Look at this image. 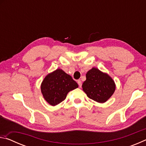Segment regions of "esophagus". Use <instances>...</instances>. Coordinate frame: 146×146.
<instances>
[{
	"label": "esophagus",
	"instance_id": "1",
	"mask_svg": "<svg viewBox=\"0 0 146 146\" xmlns=\"http://www.w3.org/2000/svg\"><path fill=\"white\" fill-rule=\"evenodd\" d=\"M77 83H78V84L79 86V87L81 88V86H82V82H81V81L79 80L77 81Z\"/></svg>",
	"mask_w": 146,
	"mask_h": 146
}]
</instances>
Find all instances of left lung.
Masks as SVG:
<instances>
[{"mask_svg": "<svg viewBox=\"0 0 146 146\" xmlns=\"http://www.w3.org/2000/svg\"><path fill=\"white\" fill-rule=\"evenodd\" d=\"M88 97L98 103H104L114 93L116 85L108 73L92 68L86 73V80L82 86Z\"/></svg>", "mask_w": 146, "mask_h": 146, "instance_id": "1", "label": "left lung"}]
</instances>
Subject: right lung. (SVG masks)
<instances>
[{"instance_id":"obj_1","label":"right lung","mask_w":146,"mask_h":146,"mask_svg":"<svg viewBox=\"0 0 146 146\" xmlns=\"http://www.w3.org/2000/svg\"><path fill=\"white\" fill-rule=\"evenodd\" d=\"M78 87L70 75L58 68L45 76L40 89L44 100L49 105L55 106L65 99L70 91Z\"/></svg>"}]
</instances>
